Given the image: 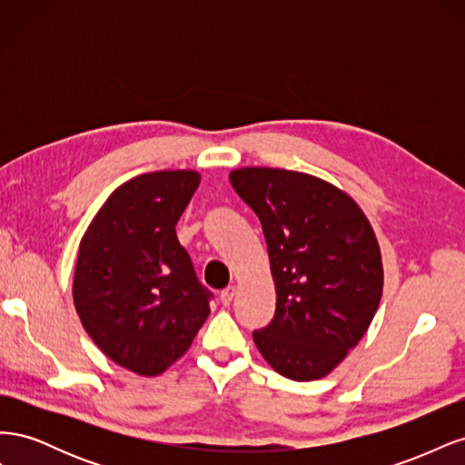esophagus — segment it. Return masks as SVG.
<instances>
[{
  "mask_svg": "<svg viewBox=\"0 0 465 465\" xmlns=\"http://www.w3.org/2000/svg\"><path fill=\"white\" fill-rule=\"evenodd\" d=\"M234 294H236V289L234 287H227L223 292H221V304L223 306H231V302L234 301Z\"/></svg>",
  "mask_w": 465,
  "mask_h": 465,
  "instance_id": "1",
  "label": "esophagus"
}]
</instances>
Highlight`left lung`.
<instances>
[{"mask_svg":"<svg viewBox=\"0 0 465 465\" xmlns=\"http://www.w3.org/2000/svg\"><path fill=\"white\" fill-rule=\"evenodd\" d=\"M231 184L262 223L275 316L254 331L263 359L304 382L331 372L369 330L382 297V260L359 205L328 182L248 166Z\"/></svg>","mask_w":465,"mask_h":465,"instance_id":"1","label":"left lung"}]
</instances>
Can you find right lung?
<instances>
[{"mask_svg": "<svg viewBox=\"0 0 465 465\" xmlns=\"http://www.w3.org/2000/svg\"><path fill=\"white\" fill-rule=\"evenodd\" d=\"M198 184L192 171L135 176L110 193L81 241L74 302L83 328L137 374L171 367L209 316L213 292L174 229Z\"/></svg>", "mask_w": 465, "mask_h": 465, "instance_id": "right-lung-1", "label": "right lung"}]
</instances>
